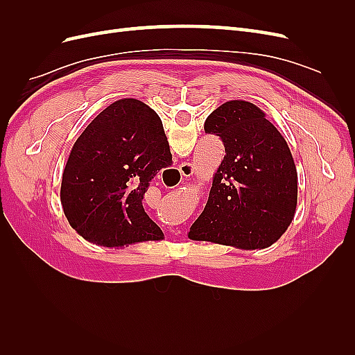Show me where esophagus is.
<instances>
[{"instance_id":"34e87169","label":"esophagus","mask_w":355,"mask_h":355,"mask_svg":"<svg viewBox=\"0 0 355 355\" xmlns=\"http://www.w3.org/2000/svg\"><path fill=\"white\" fill-rule=\"evenodd\" d=\"M179 171H180L182 180H188V178L194 173V167H192V164H189V163H182L179 166Z\"/></svg>"}]
</instances>
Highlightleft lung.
Returning <instances> with one entry per match:
<instances>
[{
	"mask_svg": "<svg viewBox=\"0 0 355 355\" xmlns=\"http://www.w3.org/2000/svg\"><path fill=\"white\" fill-rule=\"evenodd\" d=\"M204 130L219 136L225 157L188 237L245 250L271 245L292 222L297 202L296 166L284 137L245 101L220 105Z\"/></svg>",
	"mask_w": 355,
	"mask_h": 355,
	"instance_id": "8db88e82",
	"label": "left lung"
}]
</instances>
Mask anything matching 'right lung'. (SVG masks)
Masks as SVG:
<instances>
[{"label": "right lung", "instance_id": "right-lung-1", "mask_svg": "<svg viewBox=\"0 0 355 355\" xmlns=\"http://www.w3.org/2000/svg\"><path fill=\"white\" fill-rule=\"evenodd\" d=\"M171 164L157 112L137 99L111 103L85 127L63 170L60 201L71 227L106 247L161 240L142 200L158 170Z\"/></svg>", "mask_w": 355, "mask_h": 355}]
</instances>
